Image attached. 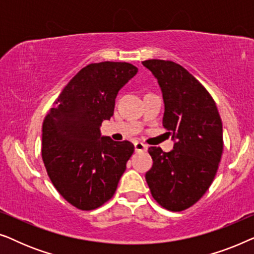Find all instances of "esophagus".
<instances>
[{"mask_svg": "<svg viewBox=\"0 0 254 254\" xmlns=\"http://www.w3.org/2000/svg\"><path fill=\"white\" fill-rule=\"evenodd\" d=\"M134 148H135V151L140 152V151H145V150H147L148 145L143 144V143H142V142H135Z\"/></svg>", "mask_w": 254, "mask_h": 254, "instance_id": "obj_1", "label": "esophagus"}]
</instances>
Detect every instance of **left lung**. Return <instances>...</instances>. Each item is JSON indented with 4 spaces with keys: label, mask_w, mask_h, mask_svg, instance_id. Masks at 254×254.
Segmentation results:
<instances>
[{
    "label": "left lung",
    "mask_w": 254,
    "mask_h": 254,
    "mask_svg": "<svg viewBox=\"0 0 254 254\" xmlns=\"http://www.w3.org/2000/svg\"><path fill=\"white\" fill-rule=\"evenodd\" d=\"M142 64L157 78L163 126L176 141L169 152L149 148L154 164L145 180L162 207L182 211L201 199L216 176L223 152L221 117L209 92L180 64L155 59Z\"/></svg>",
    "instance_id": "left-lung-1"
}]
</instances>
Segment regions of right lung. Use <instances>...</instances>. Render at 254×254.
Listing matches in <instances>:
<instances>
[{
  "label": "right lung",
  "instance_id": "1",
  "mask_svg": "<svg viewBox=\"0 0 254 254\" xmlns=\"http://www.w3.org/2000/svg\"><path fill=\"white\" fill-rule=\"evenodd\" d=\"M137 72L127 62L82 68L64 86L43 124L41 156L55 189L81 210L96 209L116 193L134 152L129 141L100 135L119 90Z\"/></svg>",
  "mask_w": 254,
  "mask_h": 254
}]
</instances>
